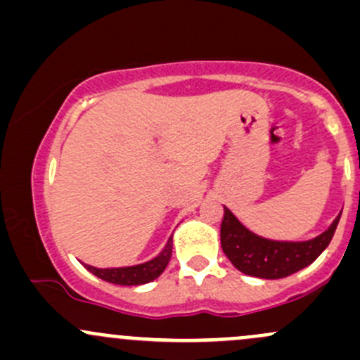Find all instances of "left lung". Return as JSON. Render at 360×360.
Here are the masks:
<instances>
[{
	"mask_svg": "<svg viewBox=\"0 0 360 360\" xmlns=\"http://www.w3.org/2000/svg\"><path fill=\"white\" fill-rule=\"evenodd\" d=\"M340 216L342 212L336 216L328 230H324L323 233L311 240L278 242L259 237L247 230L235 218L233 212L225 207L221 231H219L223 252L238 271L249 274V276L266 278V280L290 276L314 262L319 254L330 245Z\"/></svg>",
	"mask_w": 360,
	"mask_h": 360,
	"instance_id": "1",
	"label": "left lung"
}]
</instances>
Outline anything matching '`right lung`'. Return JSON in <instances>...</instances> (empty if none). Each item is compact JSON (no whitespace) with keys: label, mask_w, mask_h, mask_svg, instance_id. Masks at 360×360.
Listing matches in <instances>:
<instances>
[{"label":"right lung","mask_w":360,"mask_h":360,"mask_svg":"<svg viewBox=\"0 0 360 360\" xmlns=\"http://www.w3.org/2000/svg\"><path fill=\"white\" fill-rule=\"evenodd\" d=\"M172 249H173V238L169 237L166 242L165 249L158 254L156 257L150 259L148 262H142L137 266H127V268H94V266L84 264L92 274L101 278L104 281H110L115 285H142L149 283V281L156 280L165 268L168 266L169 259H172Z\"/></svg>","instance_id":"1"}]
</instances>
